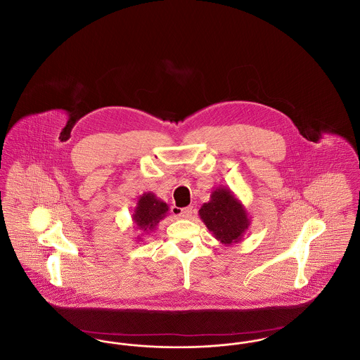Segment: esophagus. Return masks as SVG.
Instances as JSON below:
<instances>
[{
    "label": "esophagus",
    "mask_w": 360,
    "mask_h": 360,
    "mask_svg": "<svg viewBox=\"0 0 360 360\" xmlns=\"http://www.w3.org/2000/svg\"><path fill=\"white\" fill-rule=\"evenodd\" d=\"M176 213H178V216L181 217V219H190L191 217V214H193V207L191 206H188V207H184V209H179V210H175Z\"/></svg>",
    "instance_id": "34e87169"
}]
</instances>
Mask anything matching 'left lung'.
<instances>
[{"instance_id": "left-lung-1", "label": "left lung", "mask_w": 360, "mask_h": 360, "mask_svg": "<svg viewBox=\"0 0 360 360\" xmlns=\"http://www.w3.org/2000/svg\"><path fill=\"white\" fill-rule=\"evenodd\" d=\"M198 214L214 239L226 247L240 243L251 225L245 206L233 191L220 186L212 191L210 200L201 206Z\"/></svg>"}]
</instances>
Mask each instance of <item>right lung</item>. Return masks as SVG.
<instances>
[{
	"instance_id": "1",
	"label": "right lung",
	"mask_w": 360,
	"mask_h": 360,
	"mask_svg": "<svg viewBox=\"0 0 360 360\" xmlns=\"http://www.w3.org/2000/svg\"><path fill=\"white\" fill-rule=\"evenodd\" d=\"M167 214L169 205L165 201L158 198L151 191L143 193L137 200L136 207L134 209L132 214L135 228L140 232V235H137V241L154 232L158 224Z\"/></svg>"
}]
</instances>
